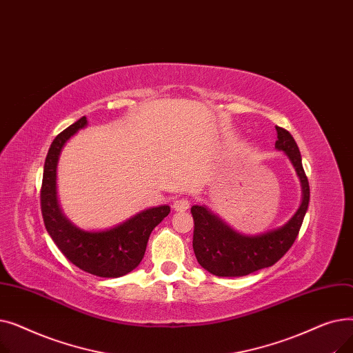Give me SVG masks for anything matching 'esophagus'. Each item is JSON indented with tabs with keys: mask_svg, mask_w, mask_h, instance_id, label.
Returning a JSON list of instances; mask_svg holds the SVG:
<instances>
[{
	"mask_svg": "<svg viewBox=\"0 0 353 353\" xmlns=\"http://www.w3.org/2000/svg\"><path fill=\"white\" fill-rule=\"evenodd\" d=\"M190 208V201L188 199H179L173 203L174 212H186Z\"/></svg>",
	"mask_w": 353,
	"mask_h": 353,
	"instance_id": "1",
	"label": "esophagus"
}]
</instances>
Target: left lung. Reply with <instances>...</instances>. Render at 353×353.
<instances>
[{
    "label": "left lung",
    "mask_w": 353,
    "mask_h": 353,
    "mask_svg": "<svg viewBox=\"0 0 353 353\" xmlns=\"http://www.w3.org/2000/svg\"><path fill=\"white\" fill-rule=\"evenodd\" d=\"M274 148L283 152L299 177L302 201L285 225L257 234L234 230L206 205L192 206L194 220L193 250L199 265L221 277L246 276L274 265L298 237L309 206V181L302 165L299 147L288 130L276 125Z\"/></svg>",
    "instance_id": "left-lung-1"
}]
</instances>
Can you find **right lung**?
<instances>
[{"label": "right lung", "mask_w": 353, "mask_h": 353, "mask_svg": "<svg viewBox=\"0 0 353 353\" xmlns=\"http://www.w3.org/2000/svg\"><path fill=\"white\" fill-rule=\"evenodd\" d=\"M87 124L84 116L51 143L43 173L41 213L50 237L72 265L100 277H120L140 265L148 237L163 219L169 216L170 206L144 209L103 230H85L67 219L57 194V165L67 141Z\"/></svg>", "instance_id": "obj_1"}]
</instances>
